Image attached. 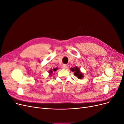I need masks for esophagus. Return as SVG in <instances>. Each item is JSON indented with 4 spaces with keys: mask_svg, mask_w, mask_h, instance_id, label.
<instances>
[{
    "mask_svg": "<svg viewBox=\"0 0 124 124\" xmlns=\"http://www.w3.org/2000/svg\"><path fill=\"white\" fill-rule=\"evenodd\" d=\"M62 67L63 69H66L67 68V65H63L62 66Z\"/></svg>",
    "mask_w": 124,
    "mask_h": 124,
    "instance_id": "1",
    "label": "esophagus"
}]
</instances>
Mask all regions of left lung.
Returning <instances> with one entry per match:
<instances>
[{
    "instance_id": "8db88e82",
    "label": "left lung",
    "mask_w": 124,
    "mask_h": 124,
    "mask_svg": "<svg viewBox=\"0 0 124 124\" xmlns=\"http://www.w3.org/2000/svg\"><path fill=\"white\" fill-rule=\"evenodd\" d=\"M70 70L72 71V72H74V76L77 77V78H79V79H82L84 78V75L83 73H82L80 68L78 67H75L74 68H71L70 69Z\"/></svg>"
}]
</instances>
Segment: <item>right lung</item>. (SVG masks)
I'll use <instances>...</instances> for the list:
<instances>
[{
	"mask_svg": "<svg viewBox=\"0 0 124 124\" xmlns=\"http://www.w3.org/2000/svg\"><path fill=\"white\" fill-rule=\"evenodd\" d=\"M57 69H58L57 68H54V69H51L49 71H48V73H49V74H50V76H52V73H53V71H56Z\"/></svg>",
	"mask_w": 124,
	"mask_h": 124,
	"instance_id": "add662e5",
	"label": "right lung"
}]
</instances>
